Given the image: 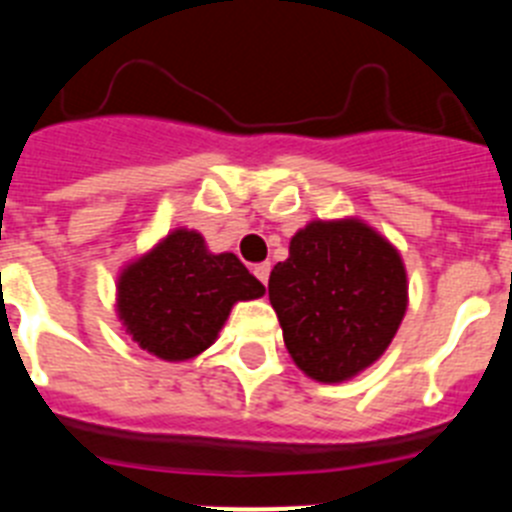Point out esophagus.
Here are the masks:
<instances>
[{"mask_svg": "<svg viewBox=\"0 0 512 512\" xmlns=\"http://www.w3.org/2000/svg\"><path fill=\"white\" fill-rule=\"evenodd\" d=\"M269 271H271L269 264H256V266H253V274H256V279H259L261 284L269 282Z\"/></svg>", "mask_w": 512, "mask_h": 512, "instance_id": "34e87169", "label": "esophagus"}]
</instances>
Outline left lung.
<instances>
[{"label": "left lung", "mask_w": 512, "mask_h": 512, "mask_svg": "<svg viewBox=\"0 0 512 512\" xmlns=\"http://www.w3.org/2000/svg\"><path fill=\"white\" fill-rule=\"evenodd\" d=\"M269 300L292 361L315 382L338 384L392 343L408 310V271L359 217L312 220L271 269Z\"/></svg>", "instance_id": "left-lung-1"}]
</instances>
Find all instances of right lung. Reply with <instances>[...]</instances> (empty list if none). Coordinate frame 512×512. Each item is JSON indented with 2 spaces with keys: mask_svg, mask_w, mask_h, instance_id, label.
<instances>
[{
  "mask_svg": "<svg viewBox=\"0 0 512 512\" xmlns=\"http://www.w3.org/2000/svg\"><path fill=\"white\" fill-rule=\"evenodd\" d=\"M266 289L235 253H212L197 230L176 228L117 277V318L156 359L187 361L217 341L235 302Z\"/></svg>",
  "mask_w": 512,
  "mask_h": 512,
  "instance_id": "1",
  "label": "right lung"
}]
</instances>
